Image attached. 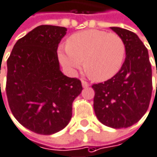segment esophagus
Listing matches in <instances>:
<instances>
[{"label": "esophagus", "instance_id": "34e87169", "mask_svg": "<svg viewBox=\"0 0 157 157\" xmlns=\"http://www.w3.org/2000/svg\"><path fill=\"white\" fill-rule=\"evenodd\" d=\"M82 87L83 88H87V87H89L90 85H89V83L87 82H85V81H82Z\"/></svg>", "mask_w": 157, "mask_h": 157}]
</instances>
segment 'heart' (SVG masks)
Listing matches in <instances>:
<instances>
[{
  "label": "heart",
  "instance_id": "obj_1",
  "mask_svg": "<svg viewBox=\"0 0 157 157\" xmlns=\"http://www.w3.org/2000/svg\"><path fill=\"white\" fill-rule=\"evenodd\" d=\"M125 53L124 41L118 34L89 29L69 36L66 46L58 49V58L69 74L74 75L83 64L93 80L103 82L121 70Z\"/></svg>",
  "mask_w": 157,
  "mask_h": 157
}]
</instances>
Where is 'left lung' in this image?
<instances>
[{
  "mask_svg": "<svg viewBox=\"0 0 157 157\" xmlns=\"http://www.w3.org/2000/svg\"><path fill=\"white\" fill-rule=\"evenodd\" d=\"M124 41L126 58L121 70L104 82L93 84V109L103 125L128 128L147 112L152 95V68L148 51L132 31L110 27ZM157 73V71H156Z\"/></svg>",
  "mask_w": 157,
  "mask_h": 157,
  "instance_id": "left-lung-1",
  "label": "left lung"
}]
</instances>
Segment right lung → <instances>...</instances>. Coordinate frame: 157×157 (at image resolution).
I'll return each mask as SVG.
<instances>
[{"mask_svg":"<svg viewBox=\"0 0 157 157\" xmlns=\"http://www.w3.org/2000/svg\"><path fill=\"white\" fill-rule=\"evenodd\" d=\"M66 31L64 27L38 26L16 42L7 60L10 110L22 126L40 135L67 126L73 101L82 90L80 80L60 70L56 51Z\"/></svg>","mask_w":157,"mask_h":157,"instance_id":"obj_1","label":"right lung"}]
</instances>
